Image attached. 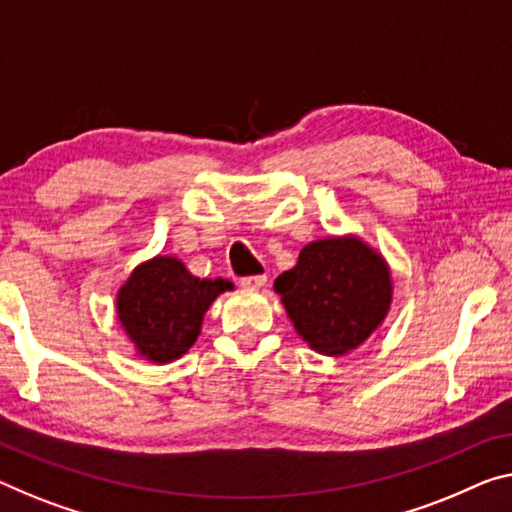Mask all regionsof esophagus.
<instances>
[{"label": "esophagus", "mask_w": 512, "mask_h": 512, "mask_svg": "<svg viewBox=\"0 0 512 512\" xmlns=\"http://www.w3.org/2000/svg\"><path fill=\"white\" fill-rule=\"evenodd\" d=\"M267 283V277L265 274H256V277H245L240 281V286L242 288H249V290H258V288H263Z\"/></svg>", "instance_id": "obj_1"}]
</instances>
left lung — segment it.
I'll use <instances>...</instances> for the list:
<instances>
[{"label": "left lung", "mask_w": 512, "mask_h": 512, "mask_svg": "<svg viewBox=\"0 0 512 512\" xmlns=\"http://www.w3.org/2000/svg\"><path fill=\"white\" fill-rule=\"evenodd\" d=\"M274 290L302 341L327 357L366 343L393 302L387 258L355 233L304 245L297 265L274 279Z\"/></svg>", "instance_id": "obj_1"}]
</instances>
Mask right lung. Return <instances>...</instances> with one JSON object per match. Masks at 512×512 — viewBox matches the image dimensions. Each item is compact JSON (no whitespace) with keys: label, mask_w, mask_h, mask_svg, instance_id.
Instances as JSON below:
<instances>
[{"label":"right lung","mask_w":512,"mask_h":512,"mask_svg":"<svg viewBox=\"0 0 512 512\" xmlns=\"http://www.w3.org/2000/svg\"><path fill=\"white\" fill-rule=\"evenodd\" d=\"M233 288L222 277H194L176 256L157 254L123 281L116 318L141 359L171 364L196 343L210 304Z\"/></svg>","instance_id":"1"}]
</instances>
